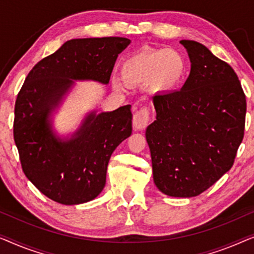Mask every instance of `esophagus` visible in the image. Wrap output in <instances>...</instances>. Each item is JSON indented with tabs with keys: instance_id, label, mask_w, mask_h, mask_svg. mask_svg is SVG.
Wrapping results in <instances>:
<instances>
[{
	"instance_id": "obj_1",
	"label": "esophagus",
	"mask_w": 254,
	"mask_h": 254,
	"mask_svg": "<svg viewBox=\"0 0 254 254\" xmlns=\"http://www.w3.org/2000/svg\"><path fill=\"white\" fill-rule=\"evenodd\" d=\"M149 121V113L146 108L139 109L138 112H135L133 116V128L135 131L144 130L147 127Z\"/></svg>"
}]
</instances>
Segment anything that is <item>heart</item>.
Segmentation results:
<instances>
[{
    "instance_id": "heart-1",
    "label": "heart",
    "mask_w": 254,
    "mask_h": 254,
    "mask_svg": "<svg viewBox=\"0 0 254 254\" xmlns=\"http://www.w3.org/2000/svg\"><path fill=\"white\" fill-rule=\"evenodd\" d=\"M123 80L128 85L152 83L158 92L176 90L187 73L183 55L175 49H146L135 53L124 61L121 67ZM116 87H121L114 81Z\"/></svg>"
}]
</instances>
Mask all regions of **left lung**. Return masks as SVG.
Returning a JSON list of instances; mask_svg holds the SVG:
<instances>
[{"label":"left lung","instance_id":"obj_1","mask_svg":"<svg viewBox=\"0 0 254 254\" xmlns=\"http://www.w3.org/2000/svg\"><path fill=\"white\" fill-rule=\"evenodd\" d=\"M180 42L190 57V74L181 91L152 96L156 120L146 140L156 188L191 198L233 167L244 137L246 99L229 64L197 41Z\"/></svg>","mask_w":254,"mask_h":254}]
</instances>
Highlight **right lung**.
<instances>
[{
    "mask_svg": "<svg viewBox=\"0 0 254 254\" xmlns=\"http://www.w3.org/2000/svg\"><path fill=\"white\" fill-rule=\"evenodd\" d=\"M127 38L72 39L33 66L17 96L13 138L24 174L46 197L79 205L101 193L110 156L132 132L131 106L88 113L70 137L53 128V113L74 80L107 85Z\"/></svg>",
    "mask_w": 254,
    "mask_h": 254,
    "instance_id": "1",
    "label": "right lung"
}]
</instances>
